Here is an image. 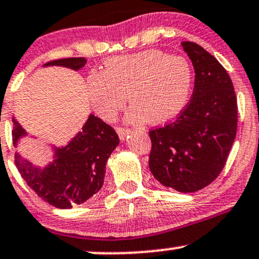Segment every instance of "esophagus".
Listing matches in <instances>:
<instances>
[{
    "label": "esophagus",
    "mask_w": 259,
    "mask_h": 259,
    "mask_svg": "<svg viewBox=\"0 0 259 259\" xmlns=\"http://www.w3.org/2000/svg\"><path fill=\"white\" fill-rule=\"evenodd\" d=\"M116 133H118L120 140H125L127 138V135L132 134V130L124 129V127H116Z\"/></svg>",
    "instance_id": "1"
}]
</instances>
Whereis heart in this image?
<instances>
[{"instance_id":"obj_1","label":"heart","mask_w":259,"mask_h":259,"mask_svg":"<svg viewBox=\"0 0 259 259\" xmlns=\"http://www.w3.org/2000/svg\"><path fill=\"white\" fill-rule=\"evenodd\" d=\"M86 87L93 109L104 120L114 119L129 97L127 121L163 124L188 103L193 70L186 58L145 50L108 60L104 73H91Z\"/></svg>"}]
</instances>
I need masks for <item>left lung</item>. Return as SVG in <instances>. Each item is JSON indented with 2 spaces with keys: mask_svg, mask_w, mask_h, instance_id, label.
Listing matches in <instances>:
<instances>
[{
  "mask_svg": "<svg viewBox=\"0 0 259 259\" xmlns=\"http://www.w3.org/2000/svg\"><path fill=\"white\" fill-rule=\"evenodd\" d=\"M194 67V90L175 121L150 132V171L181 193L209 186L225 166L237 130V101L229 73L211 54L182 42Z\"/></svg>",
  "mask_w": 259,
  "mask_h": 259,
  "instance_id": "1",
  "label": "left lung"
}]
</instances>
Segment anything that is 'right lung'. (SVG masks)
<instances>
[{"instance_id":"1","label":"right lung","mask_w":259,"mask_h":259,"mask_svg":"<svg viewBox=\"0 0 259 259\" xmlns=\"http://www.w3.org/2000/svg\"><path fill=\"white\" fill-rule=\"evenodd\" d=\"M84 58H69L48 62L45 66H61L73 71L86 65ZM13 145L18 146L28 133L13 116ZM34 138V136H30ZM119 145V138L112 126L93 114L88 115L81 132L66 146L49 145L53 160L44 167L16 152L19 173L42 200L60 209H70L84 203L99 192L106 176L107 161Z\"/></svg>"}]
</instances>
